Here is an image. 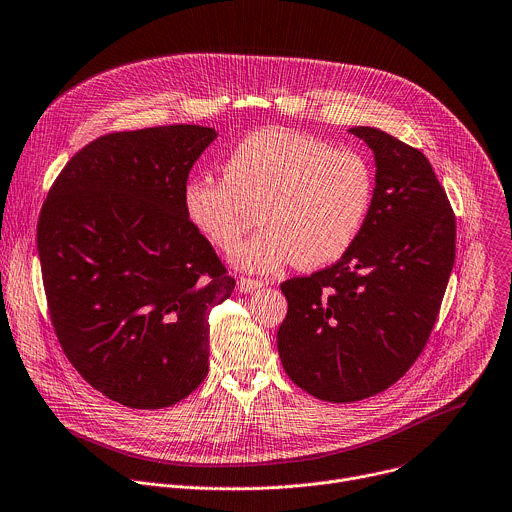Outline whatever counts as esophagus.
I'll return each instance as SVG.
<instances>
[{
	"label": "esophagus",
	"mask_w": 512,
	"mask_h": 512,
	"mask_svg": "<svg viewBox=\"0 0 512 512\" xmlns=\"http://www.w3.org/2000/svg\"><path fill=\"white\" fill-rule=\"evenodd\" d=\"M262 287V282L258 278H250V276H240L238 280V291L240 293H254Z\"/></svg>",
	"instance_id": "34e87169"
}]
</instances>
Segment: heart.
Instances as JSON below:
<instances>
[{"mask_svg":"<svg viewBox=\"0 0 512 512\" xmlns=\"http://www.w3.org/2000/svg\"><path fill=\"white\" fill-rule=\"evenodd\" d=\"M223 175L193 177L185 211L215 248L232 252L258 207L262 227L234 256L250 272H274L295 260L301 268L339 260L358 240L376 189L362 152L291 128L242 138L225 158Z\"/></svg>","mask_w":512,"mask_h":512,"instance_id":"heart-1","label":"heart"}]
</instances>
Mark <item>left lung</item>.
Here are the masks:
<instances>
[{"label":"left lung","mask_w":512,"mask_h":512,"mask_svg":"<svg viewBox=\"0 0 512 512\" xmlns=\"http://www.w3.org/2000/svg\"><path fill=\"white\" fill-rule=\"evenodd\" d=\"M376 158L370 215L335 264L280 285L276 333L289 378L329 403L374 396L421 356L456 260V215L427 156L378 128H352Z\"/></svg>","instance_id":"obj_1"}]
</instances>
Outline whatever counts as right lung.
<instances>
[{"mask_svg": "<svg viewBox=\"0 0 512 512\" xmlns=\"http://www.w3.org/2000/svg\"><path fill=\"white\" fill-rule=\"evenodd\" d=\"M215 130L111 132L52 183L36 244L48 315L75 370L130 409L183 401L209 370V313L236 280L183 195Z\"/></svg>", "mask_w": 512, "mask_h": 512, "instance_id": "add662e5", "label": "right lung"}]
</instances>
